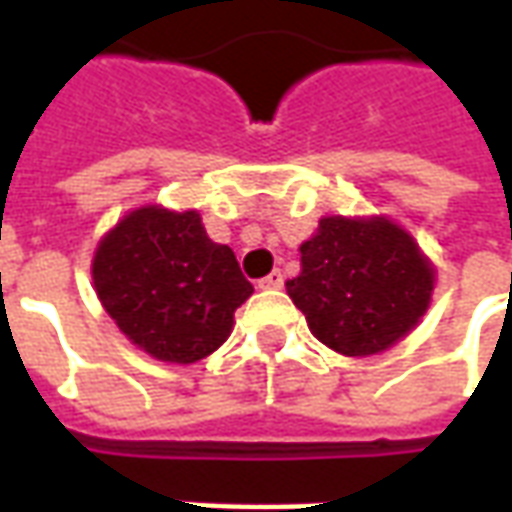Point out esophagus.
Segmentation results:
<instances>
[{"instance_id":"34e87169","label":"esophagus","mask_w":512,"mask_h":512,"mask_svg":"<svg viewBox=\"0 0 512 512\" xmlns=\"http://www.w3.org/2000/svg\"><path fill=\"white\" fill-rule=\"evenodd\" d=\"M257 285H260L263 290H279L282 285H285V277H282V271H271V274L260 279Z\"/></svg>"}]
</instances>
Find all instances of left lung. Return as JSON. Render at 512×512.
Wrapping results in <instances>:
<instances>
[{
	"mask_svg": "<svg viewBox=\"0 0 512 512\" xmlns=\"http://www.w3.org/2000/svg\"><path fill=\"white\" fill-rule=\"evenodd\" d=\"M299 252V277L285 288L310 332L337 354H381L428 310L433 266L417 241L384 216H326Z\"/></svg>",
	"mask_w": 512,
	"mask_h": 512,
	"instance_id": "1",
	"label": "left lung"
}]
</instances>
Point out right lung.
Masks as SVG:
<instances>
[{
	"label": "right lung",
	"instance_id": "add662e5",
	"mask_svg": "<svg viewBox=\"0 0 512 512\" xmlns=\"http://www.w3.org/2000/svg\"><path fill=\"white\" fill-rule=\"evenodd\" d=\"M95 293L128 340L172 365L213 354L252 296L233 249L213 244L197 211L136 208L101 238Z\"/></svg>",
	"mask_w": 512,
	"mask_h": 512
}]
</instances>
